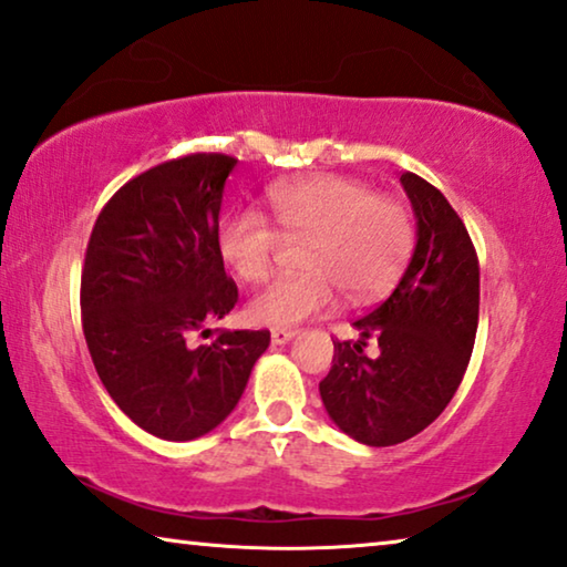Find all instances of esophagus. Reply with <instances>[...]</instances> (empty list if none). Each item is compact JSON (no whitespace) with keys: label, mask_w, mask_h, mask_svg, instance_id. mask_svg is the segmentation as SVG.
<instances>
[{"label":"esophagus","mask_w":567,"mask_h":567,"mask_svg":"<svg viewBox=\"0 0 567 567\" xmlns=\"http://www.w3.org/2000/svg\"><path fill=\"white\" fill-rule=\"evenodd\" d=\"M293 337H296V329H274L271 332L274 344H286V342H291Z\"/></svg>","instance_id":"esophagus-1"}]
</instances>
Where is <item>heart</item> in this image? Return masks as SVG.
<instances>
[{
	"mask_svg": "<svg viewBox=\"0 0 567 567\" xmlns=\"http://www.w3.org/2000/svg\"><path fill=\"white\" fill-rule=\"evenodd\" d=\"M268 216L235 210L217 228V254L246 284L271 274L284 243L296 250L299 274L274 278L250 296L246 313L264 327H296L347 301H368L398 281L413 250L411 213L393 197L347 177L278 182L266 193Z\"/></svg>",
	"mask_w": 567,
	"mask_h": 567,
	"instance_id": "heart-1",
	"label": "heart"
}]
</instances>
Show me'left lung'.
<instances>
[{
    "label": "left lung",
    "mask_w": 567,
    "mask_h": 567,
    "mask_svg": "<svg viewBox=\"0 0 567 567\" xmlns=\"http://www.w3.org/2000/svg\"><path fill=\"white\" fill-rule=\"evenodd\" d=\"M417 243L395 291L354 321L360 339H337L319 393L332 421L368 446H395L451 403L472 360L478 324V258L449 199L413 172ZM379 344L374 358L363 354Z\"/></svg>",
    "instance_id": "left-lung-1"
}]
</instances>
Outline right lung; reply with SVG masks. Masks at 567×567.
I'll return each mask as SVG.
<instances>
[{
    "instance_id": "1",
    "label": "right lung",
    "mask_w": 567,
    "mask_h": 567,
    "mask_svg": "<svg viewBox=\"0 0 567 567\" xmlns=\"http://www.w3.org/2000/svg\"><path fill=\"white\" fill-rule=\"evenodd\" d=\"M238 159L197 152L136 174L93 225L81 319L95 372L121 411L164 441L220 425L271 342L268 329H215L238 303L217 254L223 187Z\"/></svg>"
}]
</instances>
